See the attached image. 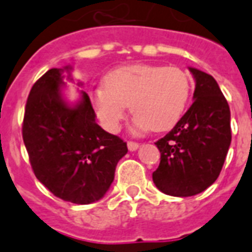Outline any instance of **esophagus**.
<instances>
[{
	"mask_svg": "<svg viewBox=\"0 0 252 252\" xmlns=\"http://www.w3.org/2000/svg\"><path fill=\"white\" fill-rule=\"evenodd\" d=\"M138 147H139V144L136 143V142H128L127 143L128 151H135V150H138Z\"/></svg>",
	"mask_w": 252,
	"mask_h": 252,
	"instance_id": "esophagus-1",
	"label": "esophagus"
}]
</instances>
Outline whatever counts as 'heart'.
Here are the masks:
<instances>
[{
    "label": "heart",
    "instance_id": "1",
    "mask_svg": "<svg viewBox=\"0 0 252 252\" xmlns=\"http://www.w3.org/2000/svg\"><path fill=\"white\" fill-rule=\"evenodd\" d=\"M189 94L190 80L180 68L136 64L108 73L105 85L91 92V101L108 131L120 130L127 106L136 130L165 131L179 122Z\"/></svg>",
    "mask_w": 252,
    "mask_h": 252
}]
</instances>
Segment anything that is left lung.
I'll list each match as a JSON object with an SVG mask.
<instances>
[{
  "mask_svg": "<svg viewBox=\"0 0 252 252\" xmlns=\"http://www.w3.org/2000/svg\"><path fill=\"white\" fill-rule=\"evenodd\" d=\"M196 88L193 104L175 127L157 142L160 163L153 180L175 197L204 192L220 176L231 142L230 108L213 76L189 68Z\"/></svg>",
  "mask_w": 252,
  "mask_h": 252,
  "instance_id": "1",
  "label": "left lung"
}]
</instances>
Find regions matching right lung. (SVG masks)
<instances>
[{
    "label": "right lung",
    "mask_w": 252,
    "mask_h": 252,
    "mask_svg": "<svg viewBox=\"0 0 252 252\" xmlns=\"http://www.w3.org/2000/svg\"><path fill=\"white\" fill-rule=\"evenodd\" d=\"M71 67L52 68L32 85L22 136L35 176L54 196L87 205L108 192L127 144L95 122L89 95L73 106L62 94Z\"/></svg>",
    "instance_id": "1"
}]
</instances>
